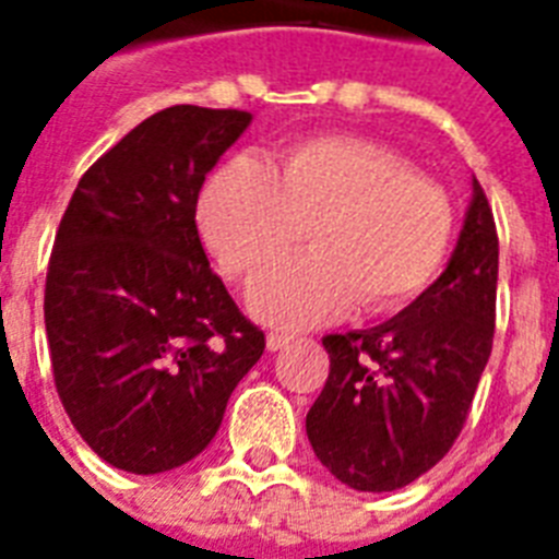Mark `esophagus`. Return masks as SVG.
<instances>
[{"label": "esophagus", "mask_w": 559, "mask_h": 559, "mask_svg": "<svg viewBox=\"0 0 559 559\" xmlns=\"http://www.w3.org/2000/svg\"><path fill=\"white\" fill-rule=\"evenodd\" d=\"M293 342H296V336H289V333H270V336H266V348L281 350V348H289Z\"/></svg>", "instance_id": "esophagus-1"}]
</instances>
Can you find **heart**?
I'll list each match as a JSON object with an SVG mask.
<instances>
[{
  "mask_svg": "<svg viewBox=\"0 0 559 559\" xmlns=\"http://www.w3.org/2000/svg\"><path fill=\"white\" fill-rule=\"evenodd\" d=\"M200 228L219 266L252 278L301 240L313 252L272 266L249 289L258 319L305 328L354 301L389 313L441 272L452 243L450 193L397 153L357 135H316L272 165L223 162L200 193Z\"/></svg>",
  "mask_w": 559,
  "mask_h": 559,
  "instance_id": "obj_1",
  "label": "heart"
}]
</instances>
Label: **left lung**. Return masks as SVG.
Instances as JSON below:
<instances>
[{
  "label": "left lung",
  "mask_w": 559,
  "mask_h": 559,
  "mask_svg": "<svg viewBox=\"0 0 559 559\" xmlns=\"http://www.w3.org/2000/svg\"><path fill=\"white\" fill-rule=\"evenodd\" d=\"M496 278L493 211L473 177L438 281L389 322L322 340L331 373L307 412V438L342 485L389 493L450 452L493 348Z\"/></svg>",
  "instance_id": "left-lung-1"
}]
</instances>
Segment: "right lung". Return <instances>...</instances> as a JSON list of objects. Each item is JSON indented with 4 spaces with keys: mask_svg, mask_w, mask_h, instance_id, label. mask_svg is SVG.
<instances>
[{
    "mask_svg": "<svg viewBox=\"0 0 559 559\" xmlns=\"http://www.w3.org/2000/svg\"><path fill=\"white\" fill-rule=\"evenodd\" d=\"M243 109L144 118L74 188L46 275L57 394L100 459L153 476L197 459L266 342L209 266L197 200Z\"/></svg>",
    "mask_w": 559,
    "mask_h": 559,
    "instance_id": "1",
    "label": "right lung"
}]
</instances>
